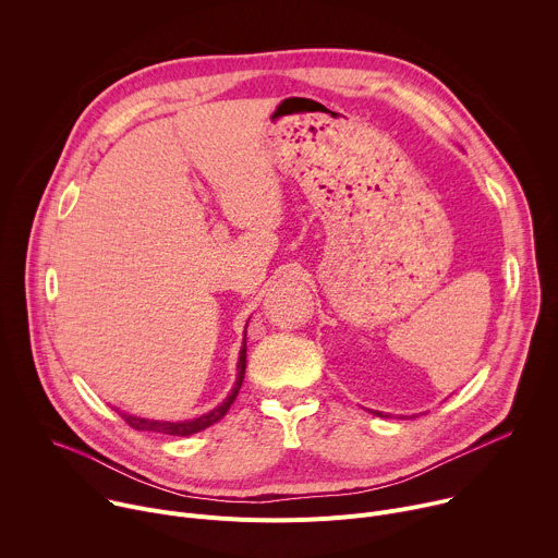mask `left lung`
I'll return each instance as SVG.
<instances>
[{
	"label": "left lung",
	"instance_id": "obj_1",
	"mask_svg": "<svg viewBox=\"0 0 558 558\" xmlns=\"http://www.w3.org/2000/svg\"><path fill=\"white\" fill-rule=\"evenodd\" d=\"M377 416H390V414H384V412H375Z\"/></svg>",
	"mask_w": 558,
	"mask_h": 558
}]
</instances>
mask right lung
<instances>
[{
  "instance_id": "1",
  "label": "right lung",
  "mask_w": 558,
  "mask_h": 558,
  "mask_svg": "<svg viewBox=\"0 0 558 558\" xmlns=\"http://www.w3.org/2000/svg\"><path fill=\"white\" fill-rule=\"evenodd\" d=\"M245 328H247V324H245ZM243 375H245V330H243V345L239 350V361H236V381H234L232 390L228 392V397L217 408H213L210 412H206L202 416H195V418H185V421H155V418H144V416L129 414V412H119V410L117 412L121 414L123 421H126L135 429L161 432V435H172V437H191V435H195V432H202V429L210 427L213 423H217L219 418L226 416V412L230 410V405L234 403V399L239 395V388L243 384Z\"/></svg>"
}]
</instances>
